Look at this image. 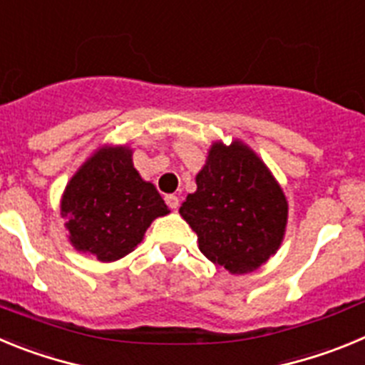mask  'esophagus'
<instances>
[{"instance_id":"1","label":"esophagus","mask_w":365,"mask_h":365,"mask_svg":"<svg viewBox=\"0 0 365 365\" xmlns=\"http://www.w3.org/2000/svg\"><path fill=\"white\" fill-rule=\"evenodd\" d=\"M165 203L170 207V209H178L180 200H178V196H175V195H167L165 196Z\"/></svg>"}]
</instances>
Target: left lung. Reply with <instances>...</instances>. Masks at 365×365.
I'll return each mask as SVG.
<instances>
[{
    "instance_id": "8db88e82",
    "label": "left lung",
    "mask_w": 365,
    "mask_h": 365,
    "mask_svg": "<svg viewBox=\"0 0 365 365\" xmlns=\"http://www.w3.org/2000/svg\"><path fill=\"white\" fill-rule=\"evenodd\" d=\"M180 215L198 235L200 251L232 274L255 271L284 238L287 202L252 150L215 143Z\"/></svg>"
}]
</instances>
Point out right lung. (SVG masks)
Segmentation results:
<instances>
[{"label":"right lung","instance_id":"right-lung-1","mask_svg":"<svg viewBox=\"0 0 365 365\" xmlns=\"http://www.w3.org/2000/svg\"><path fill=\"white\" fill-rule=\"evenodd\" d=\"M61 212L67 216L72 245L100 262L129 255L154 218L169 212L153 183L140 178L125 147L94 154L65 189Z\"/></svg>","mask_w":365,"mask_h":365}]
</instances>
